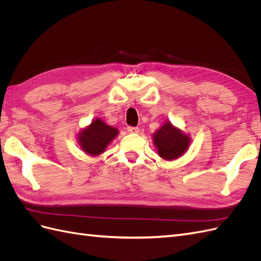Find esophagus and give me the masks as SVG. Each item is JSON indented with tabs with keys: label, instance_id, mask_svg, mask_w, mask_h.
Here are the masks:
<instances>
[{
	"label": "esophagus",
	"instance_id": "esophagus-1",
	"mask_svg": "<svg viewBox=\"0 0 261 261\" xmlns=\"http://www.w3.org/2000/svg\"><path fill=\"white\" fill-rule=\"evenodd\" d=\"M127 130H128V133H132V134L139 133V128L138 127H133V126H128Z\"/></svg>",
	"mask_w": 261,
	"mask_h": 261
}]
</instances>
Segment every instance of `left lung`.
Returning <instances> with one entry per match:
<instances>
[{"label": "left lung", "mask_w": 261, "mask_h": 261, "mask_svg": "<svg viewBox=\"0 0 261 261\" xmlns=\"http://www.w3.org/2000/svg\"><path fill=\"white\" fill-rule=\"evenodd\" d=\"M153 144L162 159L171 161L183 155L191 145V137L175 127L170 121L153 133Z\"/></svg>", "instance_id": "1"}]
</instances>
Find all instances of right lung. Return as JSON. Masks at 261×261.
I'll return each mask as SVG.
<instances>
[{"label": "right lung", "mask_w": 261, "mask_h": 261, "mask_svg": "<svg viewBox=\"0 0 261 261\" xmlns=\"http://www.w3.org/2000/svg\"><path fill=\"white\" fill-rule=\"evenodd\" d=\"M118 135V130L106 124L101 118L92 120L90 125L80 132L77 136L78 144L84 151L91 156L105 152L109 144Z\"/></svg>", "instance_id": "add662e5"}]
</instances>
